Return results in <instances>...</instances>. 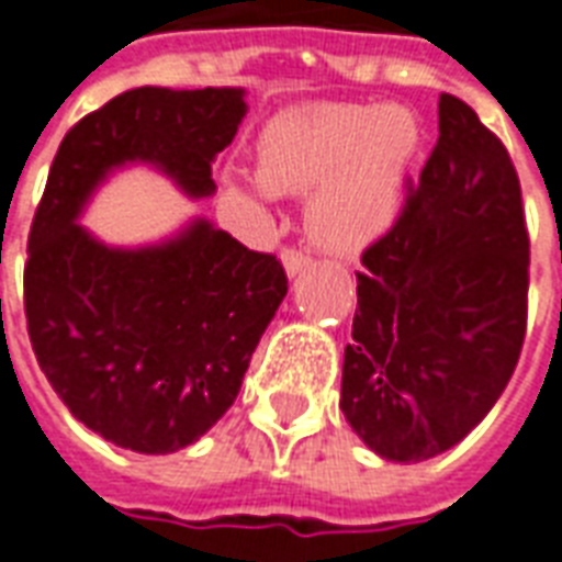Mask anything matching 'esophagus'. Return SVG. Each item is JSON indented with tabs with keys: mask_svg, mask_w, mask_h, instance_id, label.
Segmentation results:
<instances>
[{
	"mask_svg": "<svg viewBox=\"0 0 562 562\" xmlns=\"http://www.w3.org/2000/svg\"><path fill=\"white\" fill-rule=\"evenodd\" d=\"M280 258H282V268H285L289 277H297L301 270H306L310 265H313V258L306 256V252H301V249H292V246H285Z\"/></svg>",
	"mask_w": 562,
	"mask_h": 562,
	"instance_id": "34e87169",
	"label": "esophagus"
}]
</instances>
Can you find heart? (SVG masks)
<instances>
[{
	"instance_id": "obj_1",
	"label": "heart",
	"mask_w": 562,
	"mask_h": 562,
	"mask_svg": "<svg viewBox=\"0 0 562 562\" xmlns=\"http://www.w3.org/2000/svg\"><path fill=\"white\" fill-rule=\"evenodd\" d=\"M422 128L406 108L318 104L270 123L258 147V189L312 192L306 228L355 252L397 222Z\"/></svg>"
}]
</instances>
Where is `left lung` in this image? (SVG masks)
Segmentation results:
<instances>
[{"label": "left lung", "mask_w": 562, "mask_h": 562, "mask_svg": "<svg viewBox=\"0 0 562 562\" xmlns=\"http://www.w3.org/2000/svg\"><path fill=\"white\" fill-rule=\"evenodd\" d=\"M530 237L506 147L439 95V140L401 216L367 246L340 409L370 451L418 463L458 446L518 364Z\"/></svg>", "instance_id": "1"}]
</instances>
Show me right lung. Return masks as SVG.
Listing matches in <instances>:
<instances>
[{
	"label": "right lung",
	"instance_id": "right-lung-1",
	"mask_svg": "<svg viewBox=\"0 0 562 562\" xmlns=\"http://www.w3.org/2000/svg\"><path fill=\"white\" fill-rule=\"evenodd\" d=\"M240 87H138L68 132L30 232L23 306L32 352L68 413L108 442L171 454L207 434L289 292L277 256L195 216L147 246H108L80 213L126 165L189 198L216 192L213 159L246 116Z\"/></svg>",
	"mask_w": 562,
	"mask_h": 562
}]
</instances>
